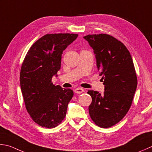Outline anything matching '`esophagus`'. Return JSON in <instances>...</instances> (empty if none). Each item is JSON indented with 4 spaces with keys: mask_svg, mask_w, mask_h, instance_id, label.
<instances>
[{
    "mask_svg": "<svg viewBox=\"0 0 152 152\" xmlns=\"http://www.w3.org/2000/svg\"><path fill=\"white\" fill-rule=\"evenodd\" d=\"M84 89L82 88H77L75 89V93L76 94H81L84 92Z\"/></svg>",
    "mask_w": 152,
    "mask_h": 152,
    "instance_id": "obj_1",
    "label": "esophagus"
}]
</instances>
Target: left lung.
<instances>
[{
	"mask_svg": "<svg viewBox=\"0 0 152 152\" xmlns=\"http://www.w3.org/2000/svg\"><path fill=\"white\" fill-rule=\"evenodd\" d=\"M84 39L94 50L97 70L105 86L103 94L88 91L92 98L89 113L97 126L111 127L129 111L137 87L132 56L124 45L111 35H88Z\"/></svg>",
	"mask_w": 152,
	"mask_h": 152,
	"instance_id": "left-lung-1",
	"label": "left lung"
}]
</instances>
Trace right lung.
Segmentation results:
<instances>
[{"mask_svg":"<svg viewBox=\"0 0 152 152\" xmlns=\"http://www.w3.org/2000/svg\"><path fill=\"white\" fill-rule=\"evenodd\" d=\"M78 36L44 35L32 45L22 63L20 82L26 107L34 121L43 127L58 126L66 116L74 92L53 85L51 80L61 69L62 52Z\"/></svg>","mask_w":152,"mask_h":152,"instance_id":"add662e5","label":"right lung"}]
</instances>
